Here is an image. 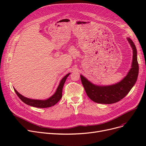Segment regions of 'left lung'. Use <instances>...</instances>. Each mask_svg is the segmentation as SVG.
I'll use <instances>...</instances> for the list:
<instances>
[{
	"mask_svg": "<svg viewBox=\"0 0 146 146\" xmlns=\"http://www.w3.org/2000/svg\"><path fill=\"white\" fill-rule=\"evenodd\" d=\"M133 49L131 68L125 77L119 82L110 86H98L89 82L80 75L82 85L88 97L95 102L104 104L116 103L123 99L133 87L139 74V64L137 61V49L133 41L127 38Z\"/></svg>",
	"mask_w": 146,
	"mask_h": 146,
	"instance_id": "1",
	"label": "left lung"
}]
</instances>
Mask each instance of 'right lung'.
<instances>
[{
	"label": "right lung",
	"instance_id": "add662e5",
	"mask_svg": "<svg viewBox=\"0 0 146 146\" xmlns=\"http://www.w3.org/2000/svg\"><path fill=\"white\" fill-rule=\"evenodd\" d=\"M70 73H68L67 75H66L61 80L59 85L54 93L52 96L49 98L48 99H46V100H37V99H32L27 98L24 96L21 95L18 91L14 88V90L15 93L17 94L18 96L20 98L21 100L24 102L25 104L30 105L31 106L36 107V108H48V107H51L52 106H54L56 105L62 97V90L64 86V84L67 78L69 76Z\"/></svg>",
	"mask_w": 146,
	"mask_h": 146
}]
</instances>
